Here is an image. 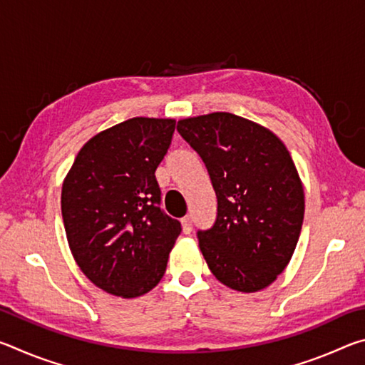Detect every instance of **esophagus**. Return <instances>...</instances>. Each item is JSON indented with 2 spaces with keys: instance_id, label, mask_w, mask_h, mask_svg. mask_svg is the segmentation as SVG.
I'll use <instances>...</instances> for the list:
<instances>
[{
  "instance_id": "esophagus-1",
  "label": "esophagus",
  "mask_w": 365,
  "mask_h": 365,
  "mask_svg": "<svg viewBox=\"0 0 365 365\" xmlns=\"http://www.w3.org/2000/svg\"><path fill=\"white\" fill-rule=\"evenodd\" d=\"M191 224H193V222H191V215H185V217L182 219V227H183V232L185 233H190L191 232Z\"/></svg>"
}]
</instances>
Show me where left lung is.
Segmentation results:
<instances>
[{"mask_svg": "<svg viewBox=\"0 0 365 365\" xmlns=\"http://www.w3.org/2000/svg\"><path fill=\"white\" fill-rule=\"evenodd\" d=\"M217 196V217L197 230L215 279L237 292L269 287L292 259L304 219V190L287 146L267 128L230 113L178 120Z\"/></svg>", "mask_w": 365, "mask_h": 365, "instance_id": "left-lung-1", "label": "left lung"}]
</instances>
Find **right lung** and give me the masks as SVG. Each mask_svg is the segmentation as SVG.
<instances>
[{"label": "right lung", "instance_id": "1", "mask_svg": "<svg viewBox=\"0 0 365 365\" xmlns=\"http://www.w3.org/2000/svg\"><path fill=\"white\" fill-rule=\"evenodd\" d=\"M174 119L133 117L78 151L63 183L61 211L80 270L106 293L137 298L164 277L180 222L160 209L156 172Z\"/></svg>", "mask_w": 365, "mask_h": 365}]
</instances>
